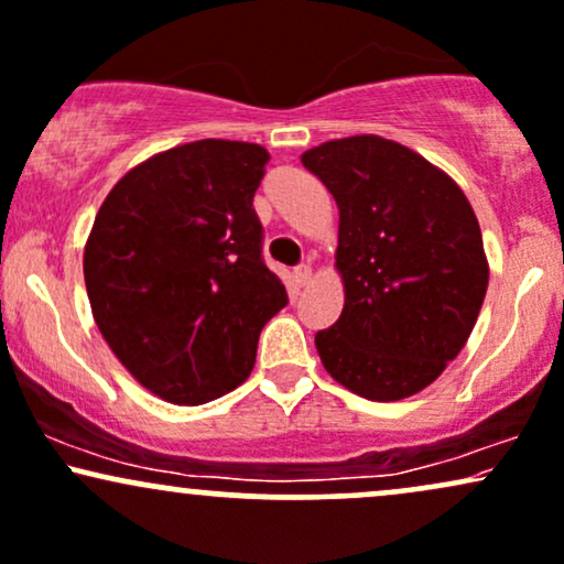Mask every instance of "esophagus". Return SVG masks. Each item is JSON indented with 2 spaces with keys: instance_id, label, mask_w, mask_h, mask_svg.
Returning <instances> with one entry per match:
<instances>
[{
  "instance_id": "esophagus-1",
  "label": "esophagus",
  "mask_w": 564,
  "mask_h": 564,
  "mask_svg": "<svg viewBox=\"0 0 564 564\" xmlns=\"http://www.w3.org/2000/svg\"><path fill=\"white\" fill-rule=\"evenodd\" d=\"M310 275H312L310 264H300V268H294V273H291V281H294L296 289H304L310 283Z\"/></svg>"
}]
</instances>
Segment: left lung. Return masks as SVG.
I'll return each instance as SVG.
<instances>
[{"instance_id": "obj_1", "label": "left lung", "mask_w": 564, "mask_h": 564, "mask_svg": "<svg viewBox=\"0 0 564 564\" xmlns=\"http://www.w3.org/2000/svg\"><path fill=\"white\" fill-rule=\"evenodd\" d=\"M338 207L344 310L315 347L338 383L397 402L436 381L465 347L488 286L484 239L463 188L381 135L302 154Z\"/></svg>"}]
</instances>
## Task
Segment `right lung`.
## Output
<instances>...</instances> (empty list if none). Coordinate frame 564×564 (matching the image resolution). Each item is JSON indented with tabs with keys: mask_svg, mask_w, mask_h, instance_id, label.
I'll list each match as a JSON object with an SVG mask.
<instances>
[{
	"mask_svg": "<svg viewBox=\"0 0 564 564\" xmlns=\"http://www.w3.org/2000/svg\"><path fill=\"white\" fill-rule=\"evenodd\" d=\"M268 160L247 141H192L141 162L99 207L84 252L94 321L165 402L205 404L247 381L262 325L289 304L252 207Z\"/></svg>",
	"mask_w": 564,
	"mask_h": 564,
	"instance_id": "add662e5",
	"label": "right lung"
}]
</instances>
